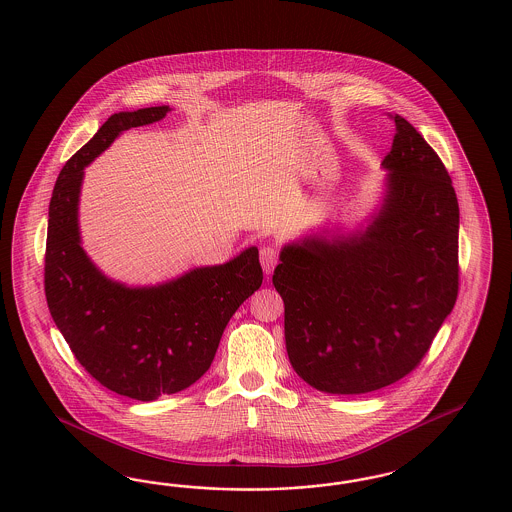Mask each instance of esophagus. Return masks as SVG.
Listing matches in <instances>:
<instances>
[{"mask_svg": "<svg viewBox=\"0 0 512 512\" xmlns=\"http://www.w3.org/2000/svg\"><path fill=\"white\" fill-rule=\"evenodd\" d=\"M261 265L265 274H272L274 266L278 265V251L276 247L266 246L261 249Z\"/></svg>", "mask_w": 512, "mask_h": 512, "instance_id": "1", "label": "esophagus"}]
</instances>
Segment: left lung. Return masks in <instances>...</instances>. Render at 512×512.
Here are the masks:
<instances>
[{
	"mask_svg": "<svg viewBox=\"0 0 512 512\" xmlns=\"http://www.w3.org/2000/svg\"><path fill=\"white\" fill-rule=\"evenodd\" d=\"M383 194L366 225H331L282 247V295L295 373L326 394H366L408 375L457 299L459 205L417 129L394 116Z\"/></svg>",
	"mask_w": 512,
	"mask_h": 512,
	"instance_id": "8db88e82",
	"label": "left lung"
}]
</instances>
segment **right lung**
Listing matches in <instances>:
<instances>
[{"label":"right lung","instance_id":"add662e5","mask_svg":"<svg viewBox=\"0 0 512 512\" xmlns=\"http://www.w3.org/2000/svg\"><path fill=\"white\" fill-rule=\"evenodd\" d=\"M164 106L110 116L62 167L49 204L45 297L76 360L103 387L141 402L194 385L211 366L228 320L263 284L259 249L223 265L196 266L154 286L106 276L82 246L85 167L123 131L160 122Z\"/></svg>","mask_w":512,"mask_h":512}]
</instances>
